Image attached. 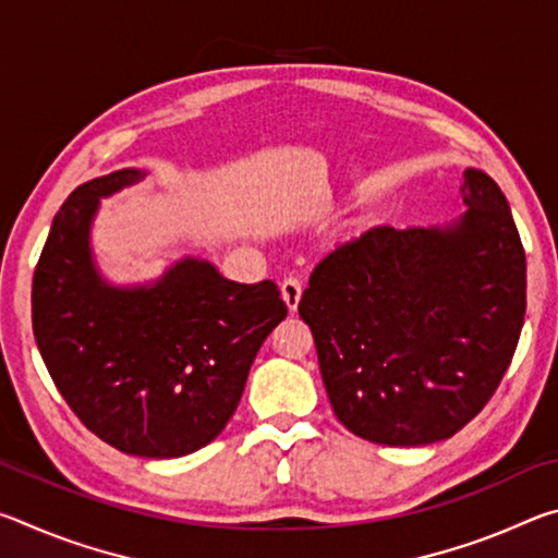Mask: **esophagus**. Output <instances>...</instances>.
I'll list each match as a JSON object with an SVG mask.
<instances>
[{
  "mask_svg": "<svg viewBox=\"0 0 558 558\" xmlns=\"http://www.w3.org/2000/svg\"><path fill=\"white\" fill-rule=\"evenodd\" d=\"M280 290H282V300H286V305L290 313H295L298 305H300V298H302V280L290 276L280 282Z\"/></svg>",
  "mask_w": 558,
  "mask_h": 558,
  "instance_id": "1",
  "label": "esophagus"
}]
</instances>
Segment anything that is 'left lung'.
I'll list each match as a JSON object with an SVG mask.
<instances>
[{
	"instance_id": "1",
	"label": "left lung",
	"mask_w": 558,
	"mask_h": 558,
	"mask_svg": "<svg viewBox=\"0 0 558 558\" xmlns=\"http://www.w3.org/2000/svg\"><path fill=\"white\" fill-rule=\"evenodd\" d=\"M442 229L374 226L317 263L298 305L339 423L381 446L446 440L493 399L526 310L509 204L480 169Z\"/></svg>"
}]
</instances>
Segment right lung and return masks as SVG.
Instances as JSON below:
<instances>
[{"mask_svg":"<svg viewBox=\"0 0 558 558\" xmlns=\"http://www.w3.org/2000/svg\"><path fill=\"white\" fill-rule=\"evenodd\" d=\"M140 169L90 179L53 216L34 270L32 325L56 389L83 426L140 458H182L219 436L260 344L288 315L272 280H226L182 258L149 286L100 276L90 223Z\"/></svg>","mask_w":558,"mask_h":558,"instance_id":"1","label":"right lung"}]
</instances>
